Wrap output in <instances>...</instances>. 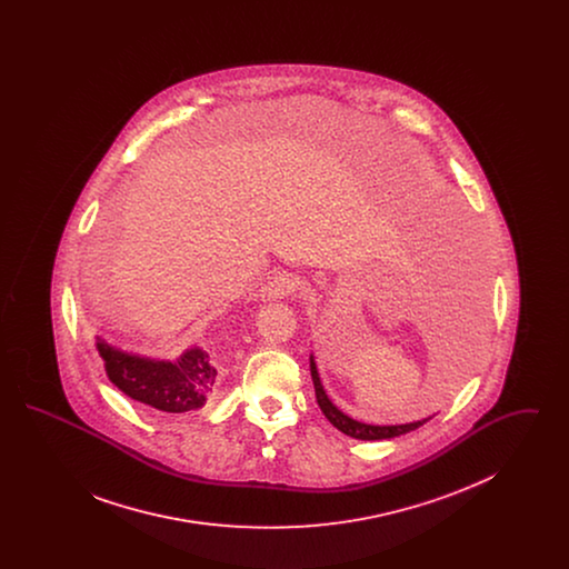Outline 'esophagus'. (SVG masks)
Segmentation results:
<instances>
[{
	"label": "esophagus",
	"mask_w": 569,
	"mask_h": 569,
	"mask_svg": "<svg viewBox=\"0 0 569 569\" xmlns=\"http://www.w3.org/2000/svg\"><path fill=\"white\" fill-rule=\"evenodd\" d=\"M300 288V281L295 274H274L271 281L262 288V298L264 300H281V298L292 297Z\"/></svg>",
	"instance_id": "obj_1"
}]
</instances>
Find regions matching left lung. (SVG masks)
<instances>
[{
    "label": "left lung",
    "mask_w": 569,
    "mask_h": 569,
    "mask_svg": "<svg viewBox=\"0 0 569 569\" xmlns=\"http://www.w3.org/2000/svg\"><path fill=\"white\" fill-rule=\"evenodd\" d=\"M309 362H311V378H313V386H316L318 406H320L322 413L328 418V422H330L332 427H337L341 433L350 435L353 439H362V441H379V439H392V437H399V435L416 431L418 427H422L425 422L431 420V418H425V420L409 422V425H388V427L367 425V422L353 420V418H350L348 413H343L339 407L335 406V403L328 399L325 386H322V379H320V373H318V365H316L313 353L309 356Z\"/></svg>",
    "instance_id": "left-lung-1"
}]
</instances>
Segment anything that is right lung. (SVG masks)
Returning a JSON list of instances; mask_svg holds the SVG:
<instances>
[{
	"label": "right lung",
	"instance_id": "obj_1",
	"mask_svg": "<svg viewBox=\"0 0 569 569\" xmlns=\"http://www.w3.org/2000/svg\"><path fill=\"white\" fill-rule=\"evenodd\" d=\"M110 381L130 399L166 413H186L207 406L216 388L217 369L209 353L193 346L177 360L126 352L96 337Z\"/></svg>",
	"mask_w": 569,
	"mask_h": 569
}]
</instances>
